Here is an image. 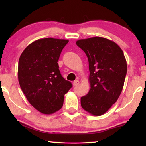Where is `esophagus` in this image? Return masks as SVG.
I'll return each instance as SVG.
<instances>
[{
  "label": "esophagus",
  "mask_w": 146,
  "mask_h": 146,
  "mask_svg": "<svg viewBox=\"0 0 146 146\" xmlns=\"http://www.w3.org/2000/svg\"><path fill=\"white\" fill-rule=\"evenodd\" d=\"M79 83H80V82H79V81H78V80H76L74 81L73 83V84L74 86H76L78 85Z\"/></svg>",
  "instance_id": "34e87169"
}]
</instances>
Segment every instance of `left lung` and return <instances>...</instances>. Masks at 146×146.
Segmentation results:
<instances>
[{"instance_id": "left-lung-1", "label": "left lung", "mask_w": 146, "mask_h": 146, "mask_svg": "<svg viewBox=\"0 0 146 146\" xmlns=\"http://www.w3.org/2000/svg\"><path fill=\"white\" fill-rule=\"evenodd\" d=\"M76 45L89 62L90 90L81 97V106L94 116L104 114L118 100L127 73V62L119 46L109 39L95 36L80 39Z\"/></svg>"}]
</instances>
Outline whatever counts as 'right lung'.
<instances>
[{"instance_id": "right-lung-1", "label": "right lung", "mask_w": 146, "mask_h": 146, "mask_svg": "<svg viewBox=\"0 0 146 146\" xmlns=\"http://www.w3.org/2000/svg\"><path fill=\"white\" fill-rule=\"evenodd\" d=\"M68 40L38 39L26 47L19 58L18 79L29 102L43 114L62 107L64 95L72 87L62 76L57 62Z\"/></svg>"}]
</instances>
